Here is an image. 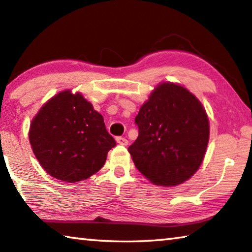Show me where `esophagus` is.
Instances as JSON below:
<instances>
[{
    "label": "esophagus",
    "instance_id": "34e87169",
    "mask_svg": "<svg viewBox=\"0 0 252 252\" xmlns=\"http://www.w3.org/2000/svg\"><path fill=\"white\" fill-rule=\"evenodd\" d=\"M116 140L119 144H121V146H126L127 144V140L126 138H123V136H117Z\"/></svg>",
    "mask_w": 252,
    "mask_h": 252
}]
</instances>
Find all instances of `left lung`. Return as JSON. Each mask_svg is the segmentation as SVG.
I'll list each match as a JSON object with an SVG mask.
<instances>
[{
  "label": "left lung",
  "instance_id": "obj_1",
  "mask_svg": "<svg viewBox=\"0 0 252 252\" xmlns=\"http://www.w3.org/2000/svg\"><path fill=\"white\" fill-rule=\"evenodd\" d=\"M134 122L139 135L127 151L148 180L172 187L193 176L206 153L209 120L192 93L173 83L158 85Z\"/></svg>",
  "mask_w": 252,
  "mask_h": 252
}]
</instances>
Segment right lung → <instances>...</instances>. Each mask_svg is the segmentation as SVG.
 Masks as SVG:
<instances>
[{
  "instance_id": "1",
  "label": "right lung",
  "mask_w": 252,
  "mask_h": 252,
  "mask_svg": "<svg viewBox=\"0 0 252 252\" xmlns=\"http://www.w3.org/2000/svg\"><path fill=\"white\" fill-rule=\"evenodd\" d=\"M29 138L45 171L71 183L99 171L117 144L105 129L103 117L80 93L71 91L60 92L42 106Z\"/></svg>"
}]
</instances>
